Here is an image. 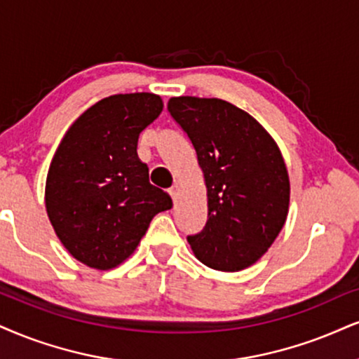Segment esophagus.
<instances>
[{"instance_id": "34e87169", "label": "esophagus", "mask_w": 359, "mask_h": 359, "mask_svg": "<svg viewBox=\"0 0 359 359\" xmlns=\"http://www.w3.org/2000/svg\"><path fill=\"white\" fill-rule=\"evenodd\" d=\"M168 193H170V196L172 198V200H176V198H178V193H180V184L178 183L172 184V187L168 189Z\"/></svg>"}]
</instances>
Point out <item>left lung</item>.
Returning <instances> with one entry per match:
<instances>
[{"label": "left lung", "mask_w": 359, "mask_h": 359, "mask_svg": "<svg viewBox=\"0 0 359 359\" xmlns=\"http://www.w3.org/2000/svg\"><path fill=\"white\" fill-rule=\"evenodd\" d=\"M168 111L194 146L208 189V221L188 236L194 256L218 271L256 263L280 234L290 206L281 151L253 116L218 98L180 96Z\"/></svg>", "instance_id": "8db88e82"}]
</instances>
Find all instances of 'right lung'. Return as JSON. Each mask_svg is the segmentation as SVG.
I'll return each mask as SVG.
<instances>
[{"mask_svg":"<svg viewBox=\"0 0 359 359\" xmlns=\"http://www.w3.org/2000/svg\"><path fill=\"white\" fill-rule=\"evenodd\" d=\"M163 111L153 93L113 95L66 131L46 178L56 236L86 266L111 269L136 250L151 219L172 206L140 161V133Z\"/></svg>","mask_w":359,"mask_h":359,"instance_id":"1","label":"right lung"}]
</instances>
